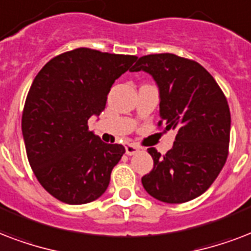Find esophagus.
<instances>
[{"mask_svg":"<svg viewBox=\"0 0 251 251\" xmlns=\"http://www.w3.org/2000/svg\"><path fill=\"white\" fill-rule=\"evenodd\" d=\"M140 152V148L133 145V144H127L126 145V153H127L128 156H133L136 153Z\"/></svg>","mask_w":251,"mask_h":251,"instance_id":"34e87169","label":"esophagus"}]
</instances>
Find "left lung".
Instances as JSON below:
<instances>
[{"mask_svg":"<svg viewBox=\"0 0 251 251\" xmlns=\"http://www.w3.org/2000/svg\"><path fill=\"white\" fill-rule=\"evenodd\" d=\"M129 71L152 75L160 91V126L176 131L165 156L148 149L154 164L141 178L145 191L170 204L195 199L228 157L230 111L224 93L200 64L173 53L143 56Z\"/></svg>","mask_w":251,"mask_h":251,"instance_id":"1","label":"left lung"}]
</instances>
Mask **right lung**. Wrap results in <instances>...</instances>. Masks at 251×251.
Returning a JSON list of instances; mask_svg holds the SVG:
<instances>
[{"instance_id":"1","label":"right lung","mask_w":251,"mask_h":251,"mask_svg":"<svg viewBox=\"0 0 251 251\" xmlns=\"http://www.w3.org/2000/svg\"><path fill=\"white\" fill-rule=\"evenodd\" d=\"M137 57L90 48L56 56L42 68L27 94L22 133L39 183L68 204L103 195L126 152L89 131L87 120L106 107L112 83Z\"/></svg>"}]
</instances>
